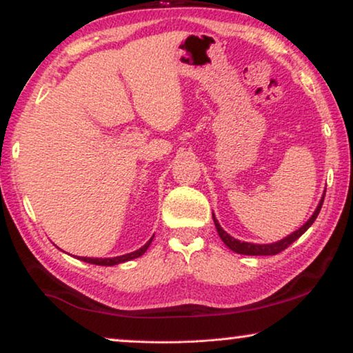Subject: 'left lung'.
Returning <instances> with one entry per match:
<instances>
[{"instance_id": "8db88e82", "label": "left lung", "mask_w": 353, "mask_h": 353, "mask_svg": "<svg viewBox=\"0 0 353 353\" xmlns=\"http://www.w3.org/2000/svg\"><path fill=\"white\" fill-rule=\"evenodd\" d=\"M323 198H325V194H323V196H322L321 203H319L317 209L314 210V214L311 215L310 220H307L303 226H301L300 229H297V231H295V232L290 234V236L284 237L283 240H278V242H275V243L257 245V243L240 242V240L229 236V234L225 231V229L220 226V223H218V220H216L214 214H212V216H214V223H215L218 236H220V239L223 240V242H225V245H226L229 250L236 251V253H239V254H247V256H273V254L281 253L283 250H286L290 243H294L295 240H297L299 237H301V234H305L307 231V228H310L312 223H314V220H316L317 215H319V212H321V209H322Z\"/></svg>"}]
</instances>
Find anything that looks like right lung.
<instances>
[{"instance_id": "add662e5", "label": "right lung", "mask_w": 353, "mask_h": 353, "mask_svg": "<svg viewBox=\"0 0 353 353\" xmlns=\"http://www.w3.org/2000/svg\"><path fill=\"white\" fill-rule=\"evenodd\" d=\"M152 239H154V236L149 239V242L144 245V247H141L137 251H133V253H127V254L116 256V257H81V256H78L77 259L85 261V262H88V264H96V265H116V264H121V262H127V261L135 259V257L143 256L144 253H146V250L149 248V245H150V242H152Z\"/></svg>"}]
</instances>
